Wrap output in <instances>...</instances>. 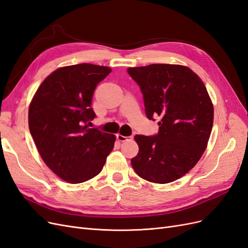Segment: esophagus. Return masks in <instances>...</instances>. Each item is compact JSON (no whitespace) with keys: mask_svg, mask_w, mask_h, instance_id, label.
<instances>
[{"mask_svg":"<svg viewBox=\"0 0 248 248\" xmlns=\"http://www.w3.org/2000/svg\"><path fill=\"white\" fill-rule=\"evenodd\" d=\"M117 140H118L119 141H126V140H132V137H124V136H122V134L118 133V134H117Z\"/></svg>","mask_w":248,"mask_h":248,"instance_id":"esophagus-1","label":"esophagus"}]
</instances>
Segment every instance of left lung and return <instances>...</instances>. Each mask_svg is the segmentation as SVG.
<instances>
[{
	"label": "left lung",
	"instance_id": "left-lung-1",
	"mask_svg": "<svg viewBox=\"0 0 248 248\" xmlns=\"http://www.w3.org/2000/svg\"><path fill=\"white\" fill-rule=\"evenodd\" d=\"M127 71L140 87L147 117L160 119L157 136L134 137L139 153L131 166L149 182L170 183L205 152L213 126L212 100L200 77L186 66L151 64Z\"/></svg>",
	"mask_w": 248,
	"mask_h": 248
}]
</instances>
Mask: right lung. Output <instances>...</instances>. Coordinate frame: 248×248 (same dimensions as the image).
Returning <instances> with one entry per match:
<instances>
[{
    "label": "right lung",
    "mask_w": 248,
    "mask_h": 248,
    "mask_svg": "<svg viewBox=\"0 0 248 248\" xmlns=\"http://www.w3.org/2000/svg\"><path fill=\"white\" fill-rule=\"evenodd\" d=\"M111 69L82 63L60 67L37 89L29 107V128L44 163L63 179L78 184L101 171L114 149L115 134L89 128L97 84Z\"/></svg>",
    "instance_id": "obj_1"
}]
</instances>
